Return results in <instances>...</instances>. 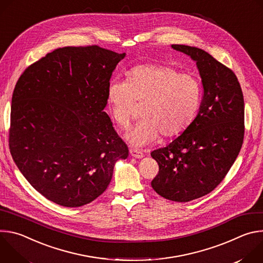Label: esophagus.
Here are the masks:
<instances>
[{"label": "esophagus", "instance_id": "34e87169", "mask_svg": "<svg viewBox=\"0 0 263 263\" xmlns=\"http://www.w3.org/2000/svg\"><path fill=\"white\" fill-rule=\"evenodd\" d=\"M130 154H131L133 157H135V158H142V157H143V153H142L141 151H139V149L134 148V147L130 148Z\"/></svg>", "mask_w": 263, "mask_h": 263}]
</instances>
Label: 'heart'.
<instances>
[{
	"mask_svg": "<svg viewBox=\"0 0 263 263\" xmlns=\"http://www.w3.org/2000/svg\"><path fill=\"white\" fill-rule=\"evenodd\" d=\"M202 86L191 72H180L164 63H142L127 72V81H111L107 103L112 117L127 127L143 104V119L127 134L130 143L142 146L181 135L194 122L200 109Z\"/></svg>",
	"mask_w": 263,
	"mask_h": 263,
	"instance_id": "heart-1",
	"label": "heart"
}]
</instances>
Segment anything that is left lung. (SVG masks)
Here are the masks:
<instances>
[{
    "label": "left lung",
    "mask_w": 263,
    "mask_h": 263,
    "mask_svg": "<svg viewBox=\"0 0 263 263\" xmlns=\"http://www.w3.org/2000/svg\"><path fill=\"white\" fill-rule=\"evenodd\" d=\"M172 48L197 61L203 99L192 125L151 153L159 165L151 185L167 200L190 202L211 193L238 156L245 136V102L231 68L201 49L184 45Z\"/></svg>",
    "instance_id": "obj_1"
}]
</instances>
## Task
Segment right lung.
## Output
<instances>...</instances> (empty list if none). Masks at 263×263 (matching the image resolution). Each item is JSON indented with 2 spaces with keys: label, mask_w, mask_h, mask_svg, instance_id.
<instances>
[{
  "label": "right lung",
  "mask_w": 263,
  "mask_h": 263,
  "mask_svg": "<svg viewBox=\"0 0 263 263\" xmlns=\"http://www.w3.org/2000/svg\"><path fill=\"white\" fill-rule=\"evenodd\" d=\"M125 55L97 45L59 48L29 65L15 84L11 156L34 189L58 205L96 200L115 163L128 157L103 111L112 71Z\"/></svg>",
  "instance_id": "1"
}]
</instances>
